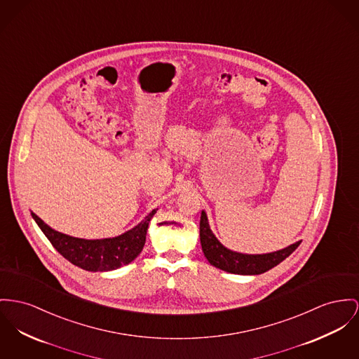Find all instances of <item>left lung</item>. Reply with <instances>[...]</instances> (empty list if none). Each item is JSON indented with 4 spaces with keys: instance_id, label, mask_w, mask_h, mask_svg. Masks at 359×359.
Wrapping results in <instances>:
<instances>
[{
    "instance_id": "left-lung-1",
    "label": "left lung",
    "mask_w": 359,
    "mask_h": 359,
    "mask_svg": "<svg viewBox=\"0 0 359 359\" xmlns=\"http://www.w3.org/2000/svg\"><path fill=\"white\" fill-rule=\"evenodd\" d=\"M200 242L204 252V256L211 265L216 268L237 273V275H260L268 269L276 266L288 257L301 243V241L287 246L285 249L264 253V255H246L234 252L219 242L212 233L205 211H201L200 217Z\"/></svg>"
}]
</instances>
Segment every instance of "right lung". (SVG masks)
<instances>
[{"mask_svg":"<svg viewBox=\"0 0 359 359\" xmlns=\"http://www.w3.org/2000/svg\"><path fill=\"white\" fill-rule=\"evenodd\" d=\"M156 210H152L139 224L123 234L103 239L71 237L51 229L34 212H31V215L55 250L68 262L86 271L104 272L132 263L140 255L145 243L148 223L156 214Z\"/></svg>","mask_w":359,"mask_h":359,"instance_id":"right-lung-1","label":"right lung"}]
</instances>
